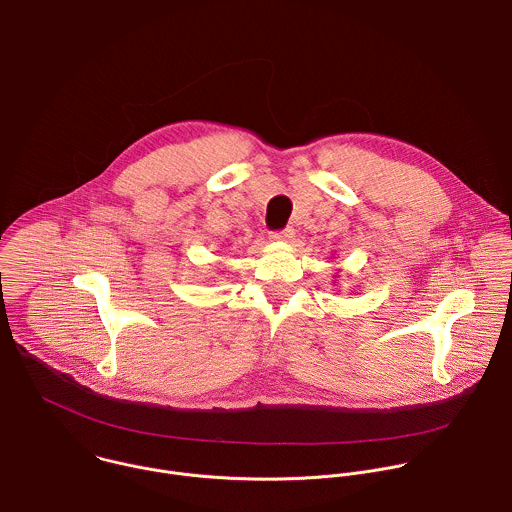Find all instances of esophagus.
I'll list each match as a JSON object with an SVG mask.
<instances>
[{
  "instance_id": "34e87169",
  "label": "esophagus",
  "mask_w": 512,
  "mask_h": 512,
  "mask_svg": "<svg viewBox=\"0 0 512 512\" xmlns=\"http://www.w3.org/2000/svg\"><path fill=\"white\" fill-rule=\"evenodd\" d=\"M269 237H271V241L287 243V241H291L295 237V231L291 227H287V229H281V231H273Z\"/></svg>"
}]
</instances>
